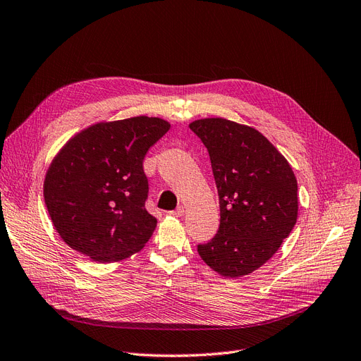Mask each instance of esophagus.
Here are the masks:
<instances>
[{
  "mask_svg": "<svg viewBox=\"0 0 361 361\" xmlns=\"http://www.w3.org/2000/svg\"><path fill=\"white\" fill-rule=\"evenodd\" d=\"M168 214H169V215H172V216H181V215L184 214V208H183V207H178L177 209H174V211H169Z\"/></svg>",
  "mask_w": 361,
  "mask_h": 361,
  "instance_id": "34e87169",
  "label": "esophagus"
}]
</instances>
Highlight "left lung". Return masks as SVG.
Masks as SVG:
<instances>
[{
  "instance_id": "obj_1",
  "label": "left lung",
  "mask_w": 361,
  "mask_h": 361,
  "mask_svg": "<svg viewBox=\"0 0 361 361\" xmlns=\"http://www.w3.org/2000/svg\"><path fill=\"white\" fill-rule=\"evenodd\" d=\"M189 128L211 159L219 199L215 236L197 245L212 270L242 277L280 247L298 216V184L288 161L257 130L223 118L199 119Z\"/></svg>"
}]
</instances>
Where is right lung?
<instances>
[{
    "label": "right lung",
    "instance_id": "1",
    "mask_svg": "<svg viewBox=\"0 0 361 361\" xmlns=\"http://www.w3.org/2000/svg\"><path fill=\"white\" fill-rule=\"evenodd\" d=\"M168 130L166 121L147 116L97 123L60 150L45 176L44 199L72 249L114 262L149 242L156 218L146 209L143 161Z\"/></svg>",
    "mask_w": 361,
    "mask_h": 361
}]
</instances>
